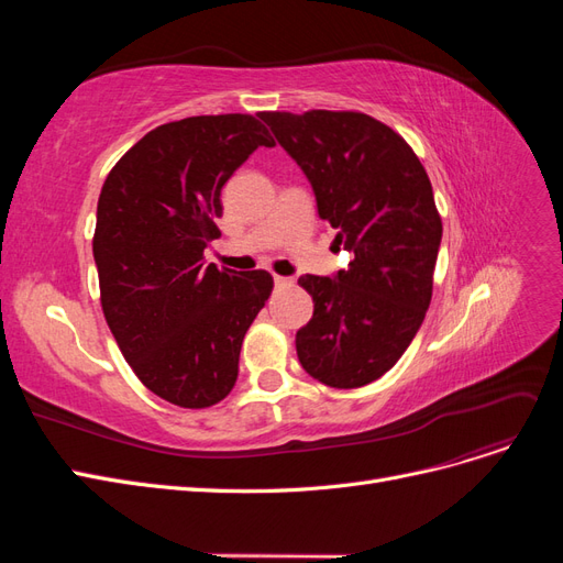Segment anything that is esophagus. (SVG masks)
<instances>
[{
  "mask_svg": "<svg viewBox=\"0 0 563 563\" xmlns=\"http://www.w3.org/2000/svg\"><path fill=\"white\" fill-rule=\"evenodd\" d=\"M275 284H277V286H291V279H288V277H279V275H275Z\"/></svg>",
  "mask_w": 563,
  "mask_h": 563,
  "instance_id": "1",
  "label": "esophagus"
}]
</instances>
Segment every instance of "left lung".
I'll use <instances>...</instances> for the list:
<instances>
[{"label":"left lung","mask_w":563,"mask_h":563,"mask_svg":"<svg viewBox=\"0 0 563 563\" xmlns=\"http://www.w3.org/2000/svg\"><path fill=\"white\" fill-rule=\"evenodd\" d=\"M312 183L335 242L354 253L335 279L298 284L314 314L296 333L302 368L329 387L378 380L411 345L432 300L441 216L413 147L364 112H261Z\"/></svg>","instance_id":"left-lung-1"}]
</instances>
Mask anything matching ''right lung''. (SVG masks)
<instances>
[{
    "label": "right lung",
    "mask_w": 563,
    "mask_h": 563,
    "mask_svg": "<svg viewBox=\"0 0 563 563\" xmlns=\"http://www.w3.org/2000/svg\"><path fill=\"white\" fill-rule=\"evenodd\" d=\"M272 147L253 114H201L145 133L98 197L93 258L100 305L124 360L180 408L223 401L240 352L272 294L265 269L203 263L220 234V190L255 147Z\"/></svg>",
    "instance_id": "obj_1"
}]
</instances>
